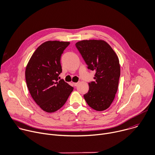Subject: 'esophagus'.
Instances as JSON below:
<instances>
[{
    "label": "esophagus",
    "instance_id": "1",
    "mask_svg": "<svg viewBox=\"0 0 155 155\" xmlns=\"http://www.w3.org/2000/svg\"><path fill=\"white\" fill-rule=\"evenodd\" d=\"M78 84H79L78 82H74V83H73V85H74V86H77Z\"/></svg>",
    "mask_w": 155,
    "mask_h": 155
}]
</instances>
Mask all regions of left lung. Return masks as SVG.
Instances as JSON below:
<instances>
[{
	"label": "left lung",
	"instance_id": "8db88e82",
	"mask_svg": "<svg viewBox=\"0 0 155 155\" xmlns=\"http://www.w3.org/2000/svg\"><path fill=\"white\" fill-rule=\"evenodd\" d=\"M88 69L95 71V81L88 83L89 90L84 95L88 105L96 110L109 107L118 89L120 76L118 58L103 40H82L76 43Z\"/></svg>",
	"mask_w": 155,
	"mask_h": 155
}]
</instances>
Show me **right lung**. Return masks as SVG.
I'll return each instance as SVG.
<instances>
[{
	"instance_id": "obj_1",
	"label": "right lung",
	"mask_w": 155,
	"mask_h": 155,
	"mask_svg": "<svg viewBox=\"0 0 155 155\" xmlns=\"http://www.w3.org/2000/svg\"><path fill=\"white\" fill-rule=\"evenodd\" d=\"M70 42L48 41L41 44L31 57L25 69V81L35 102L45 112L62 107L73 87L58 80L62 71L60 58Z\"/></svg>"
}]
</instances>
